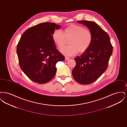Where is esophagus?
<instances>
[{"mask_svg": "<svg viewBox=\"0 0 127 127\" xmlns=\"http://www.w3.org/2000/svg\"><path fill=\"white\" fill-rule=\"evenodd\" d=\"M65 61H68V60H69V58L68 57H65Z\"/></svg>", "mask_w": 127, "mask_h": 127, "instance_id": "34e87169", "label": "esophagus"}]
</instances>
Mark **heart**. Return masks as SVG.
Wrapping results in <instances>:
<instances>
[{
  "mask_svg": "<svg viewBox=\"0 0 127 127\" xmlns=\"http://www.w3.org/2000/svg\"><path fill=\"white\" fill-rule=\"evenodd\" d=\"M52 40L57 47L61 49L69 40V45L61 50L66 56H71L79 53H83L90 48L92 41V35L91 31L84 27L78 25L72 24L65 28L63 32L61 30H55L52 36Z\"/></svg>",
  "mask_w": 127,
  "mask_h": 127,
  "instance_id": "obj_1",
  "label": "heart"
}]
</instances>
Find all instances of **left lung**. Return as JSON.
Masks as SVG:
<instances>
[{
    "label": "left lung",
    "mask_w": 127,
    "mask_h": 127,
    "mask_svg": "<svg viewBox=\"0 0 127 127\" xmlns=\"http://www.w3.org/2000/svg\"><path fill=\"white\" fill-rule=\"evenodd\" d=\"M77 22L89 29L92 35V41L84 53L75 58L76 65L73 69V77L80 84H90L98 79L107 69L113 47L108 33L96 23L87 20Z\"/></svg>",
    "instance_id": "1"
}]
</instances>
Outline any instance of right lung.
<instances>
[{
  "mask_svg": "<svg viewBox=\"0 0 127 127\" xmlns=\"http://www.w3.org/2000/svg\"><path fill=\"white\" fill-rule=\"evenodd\" d=\"M60 28L55 23H42L29 28L20 37L17 48L19 66L34 82L50 81L56 74L57 63L64 60L52 38L55 29Z\"/></svg>",
  "mask_w": 127,
  "mask_h": 127,
  "instance_id": "obj_1",
  "label": "right lung"
}]
</instances>
